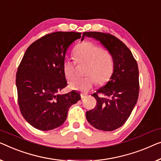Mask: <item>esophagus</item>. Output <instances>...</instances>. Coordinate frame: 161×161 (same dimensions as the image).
<instances>
[{"label": "esophagus", "mask_w": 161, "mask_h": 161, "mask_svg": "<svg viewBox=\"0 0 161 161\" xmlns=\"http://www.w3.org/2000/svg\"><path fill=\"white\" fill-rule=\"evenodd\" d=\"M80 97H81V99H84V98L86 97V94H83V93H81Z\"/></svg>", "instance_id": "esophagus-1"}]
</instances>
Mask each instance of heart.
<instances>
[{
    "mask_svg": "<svg viewBox=\"0 0 161 161\" xmlns=\"http://www.w3.org/2000/svg\"><path fill=\"white\" fill-rule=\"evenodd\" d=\"M76 62L87 64L84 78H76L69 84L71 89L87 92L95 85H103L108 82L114 72L115 62L112 53L102 46L91 41L83 42L74 50ZM76 62L70 58H65L62 63L65 78L68 81L75 77Z\"/></svg>",
    "mask_w": 161,
    "mask_h": 161,
    "instance_id": "b5f03b06",
    "label": "heart"
}]
</instances>
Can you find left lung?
<instances>
[{"label":"left lung","instance_id":"left-lung-1","mask_svg":"<svg viewBox=\"0 0 161 161\" xmlns=\"http://www.w3.org/2000/svg\"><path fill=\"white\" fill-rule=\"evenodd\" d=\"M112 53L115 62L110 80L92 94L97 100L94 109L87 111L86 119L97 129L111 131L124 124L136 105L139 97V69L129 48L115 36L100 32H85Z\"/></svg>","mask_w":161,"mask_h":161}]
</instances>
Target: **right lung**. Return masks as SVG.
<instances>
[{
    "label": "right lung",
    "mask_w": 161,
    "mask_h": 161,
    "mask_svg": "<svg viewBox=\"0 0 161 161\" xmlns=\"http://www.w3.org/2000/svg\"><path fill=\"white\" fill-rule=\"evenodd\" d=\"M80 32H55L33 42L19 65L16 85L23 118L32 126L49 131L63 124L69 108L80 99L75 91L58 92L67 86L62 63L67 48Z\"/></svg>",
    "instance_id": "right-lung-1"
}]
</instances>
